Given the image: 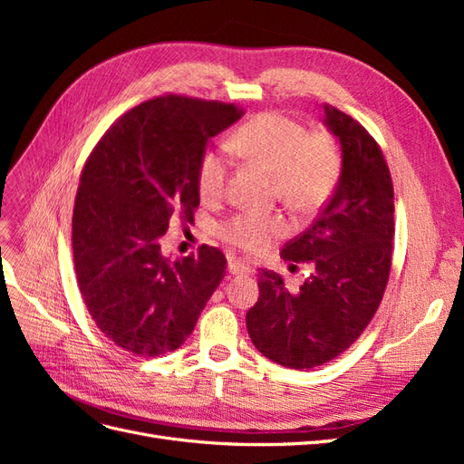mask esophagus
<instances>
[{"label": "esophagus", "mask_w": 464, "mask_h": 464, "mask_svg": "<svg viewBox=\"0 0 464 464\" xmlns=\"http://www.w3.org/2000/svg\"><path fill=\"white\" fill-rule=\"evenodd\" d=\"M228 273L230 275H249L251 273V266L244 261H237V259H230L228 261Z\"/></svg>", "instance_id": "esophagus-1"}]
</instances>
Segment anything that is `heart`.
Instances as JSON below:
<instances>
[{
  "label": "heart",
  "instance_id": "b5f03b06",
  "mask_svg": "<svg viewBox=\"0 0 464 464\" xmlns=\"http://www.w3.org/2000/svg\"><path fill=\"white\" fill-rule=\"evenodd\" d=\"M228 147L273 176L278 198L304 213L323 205L339 178L341 160L333 139L325 133H307L302 123L280 114H261L247 121L234 133ZM228 166L222 150H205L198 170L203 201L222 198ZM285 230L278 217L242 213L222 224L220 237L236 249L259 254Z\"/></svg>",
  "mask_w": 464,
  "mask_h": 464
}]
</instances>
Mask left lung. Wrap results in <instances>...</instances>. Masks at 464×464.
<instances>
[{"mask_svg":"<svg viewBox=\"0 0 464 464\" xmlns=\"http://www.w3.org/2000/svg\"><path fill=\"white\" fill-rule=\"evenodd\" d=\"M323 123L341 145V178L333 198L280 257L312 263L298 292L259 271V300L246 315L249 339L280 366L310 370L353 344L368 327L389 280L395 205L382 149L362 125L323 104Z\"/></svg>","mask_w":464,"mask_h":464,"instance_id":"1","label":"left lung"}]
</instances>
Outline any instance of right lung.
Wrapping results in <instances>:
<instances>
[{"mask_svg": "<svg viewBox=\"0 0 464 464\" xmlns=\"http://www.w3.org/2000/svg\"><path fill=\"white\" fill-rule=\"evenodd\" d=\"M240 118L234 104L154 98L111 125L82 168L72 222L79 290L96 327L131 354L184 344L224 278L217 247L170 259L160 237L174 215L193 218L208 139Z\"/></svg>", "mask_w": 464, "mask_h": 464, "instance_id": "obj_1", "label": "right lung"}]
</instances>
